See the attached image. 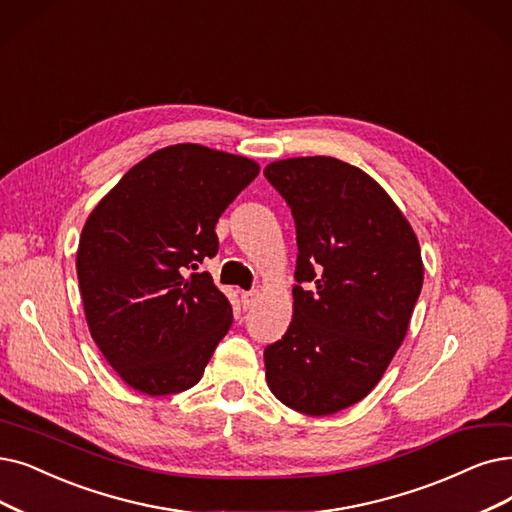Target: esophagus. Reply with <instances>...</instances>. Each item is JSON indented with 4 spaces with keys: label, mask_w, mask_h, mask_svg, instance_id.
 Masks as SVG:
<instances>
[{
    "label": "esophagus",
    "mask_w": 512,
    "mask_h": 512,
    "mask_svg": "<svg viewBox=\"0 0 512 512\" xmlns=\"http://www.w3.org/2000/svg\"><path fill=\"white\" fill-rule=\"evenodd\" d=\"M256 300H258V290L241 292V304H243V309H250V306H254Z\"/></svg>",
    "instance_id": "34e87169"
}]
</instances>
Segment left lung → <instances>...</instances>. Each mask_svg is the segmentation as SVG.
Segmentation results:
<instances>
[{"instance_id": "obj_1", "label": "left lung", "mask_w": 512, "mask_h": 512, "mask_svg": "<svg viewBox=\"0 0 512 512\" xmlns=\"http://www.w3.org/2000/svg\"><path fill=\"white\" fill-rule=\"evenodd\" d=\"M264 176L298 243L294 317L264 349L267 382L292 410L330 416L372 391L407 334L424 279L418 237L372 176L336 157L273 161Z\"/></svg>"}]
</instances>
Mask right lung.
Returning <instances> with one entry per match:
<instances>
[{
  "label": "right lung",
  "instance_id": "add662e5",
  "mask_svg": "<svg viewBox=\"0 0 512 512\" xmlns=\"http://www.w3.org/2000/svg\"><path fill=\"white\" fill-rule=\"evenodd\" d=\"M256 161L193 142L138 161L98 201L77 248L90 334L119 378L151 397L195 386L233 323L210 273L216 222Z\"/></svg>",
  "mask_w": 512,
  "mask_h": 512
}]
</instances>
